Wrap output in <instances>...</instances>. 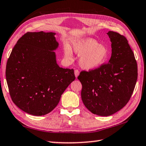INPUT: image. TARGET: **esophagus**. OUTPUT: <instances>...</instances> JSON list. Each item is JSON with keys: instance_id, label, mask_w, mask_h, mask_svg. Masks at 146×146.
<instances>
[{"instance_id": "obj_1", "label": "esophagus", "mask_w": 146, "mask_h": 146, "mask_svg": "<svg viewBox=\"0 0 146 146\" xmlns=\"http://www.w3.org/2000/svg\"><path fill=\"white\" fill-rule=\"evenodd\" d=\"M79 73H80L79 70H75V76L76 77V78L79 75Z\"/></svg>"}]
</instances>
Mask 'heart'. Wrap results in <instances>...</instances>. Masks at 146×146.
Instances as JSON below:
<instances>
[{"label":"heart","mask_w":146,"mask_h":146,"mask_svg":"<svg viewBox=\"0 0 146 146\" xmlns=\"http://www.w3.org/2000/svg\"><path fill=\"white\" fill-rule=\"evenodd\" d=\"M74 50L81 56L80 65L87 70L100 66L109 56L108 48L103 45H99V43L92 38L82 39L76 42L74 45ZM64 53L68 58H72L73 52L70 47L65 48Z\"/></svg>","instance_id":"b5f03b06"}]
</instances>
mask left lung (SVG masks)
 <instances>
[{
	"label": "left lung",
	"mask_w": 146,
	"mask_h": 146,
	"mask_svg": "<svg viewBox=\"0 0 146 146\" xmlns=\"http://www.w3.org/2000/svg\"><path fill=\"white\" fill-rule=\"evenodd\" d=\"M112 54L107 63L95 69L82 71L78 79L81 96L93 114L107 116L122 109L132 96L137 80V64L125 36L110 31Z\"/></svg>",
	"instance_id": "8db88e82"
}]
</instances>
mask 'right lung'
<instances>
[{
    "instance_id": "1",
    "label": "right lung",
    "mask_w": 146,
    "mask_h": 146,
    "mask_svg": "<svg viewBox=\"0 0 146 146\" xmlns=\"http://www.w3.org/2000/svg\"><path fill=\"white\" fill-rule=\"evenodd\" d=\"M54 35L43 31L26 33L7 59L5 76L11 99L30 115L51 112L75 79L73 69L60 68L56 63L53 50L58 43Z\"/></svg>"
}]
</instances>
